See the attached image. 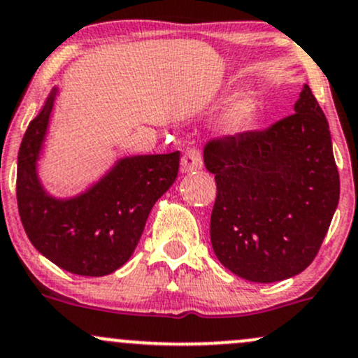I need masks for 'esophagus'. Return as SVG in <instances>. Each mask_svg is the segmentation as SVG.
Masks as SVG:
<instances>
[{
	"label": "esophagus",
	"mask_w": 358,
	"mask_h": 358,
	"mask_svg": "<svg viewBox=\"0 0 358 358\" xmlns=\"http://www.w3.org/2000/svg\"><path fill=\"white\" fill-rule=\"evenodd\" d=\"M204 166V161H202V152L197 148L187 149L185 154L182 157V169L185 173H195Z\"/></svg>",
	"instance_id": "34e87169"
}]
</instances>
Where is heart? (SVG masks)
Returning <instances> with one entry per match:
<instances>
[{
	"mask_svg": "<svg viewBox=\"0 0 358 358\" xmlns=\"http://www.w3.org/2000/svg\"><path fill=\"white\" fill-rule=\"evenodd\" d=\"M248 111H250V106H248L247 101H238V103L233 104L229 108V111L224 116L223 127L227 131H238L245 125Z\"/></svg>",
	"mask_w": 358,
	"mask_h": 358,
	"instance_id": "b5f03b06",
	"label": "heart"
}]
</instances>
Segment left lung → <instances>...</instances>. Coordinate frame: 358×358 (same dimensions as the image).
Instances as JSON below:
<instances>
[{
	"label": "left lung",
	"mask_w": 358,
	"mask_h": 358,
	"mask_svg": "<svg viewBox=\"0 0 358 358\" xmlns=\"http://www.w3.org/2000/svg\"><path fill=\"white\" fill-rule=\"evenodd\" d=\"M204 163L217 185L210 243L221 264L254 283L308 268L340 201L328 120L310 87L269 129L209 141Z\"/></svg>",
	"instance_id": "left-lung-1"
}]
</instances>
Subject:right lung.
<instances>
[{"mask_svg": "<svg viewBox=\"0 0 358 358\" xmlns=\"http://www.w3.org/2000/svg\"><path fill=\"white\" fill-rule=\"evenodd\" d=\"M56 90L22 138L18 214L32 245L58 268L80 276H106L134 254L150 209L176 180L180 150L125 157L84 194L66 201L51 197L37 178L36 163Z\"/></svg>", "mask_w": 358, "mask_h": 358, "instance_id": "obj_1", "label": "right lung"}]
</instances>
